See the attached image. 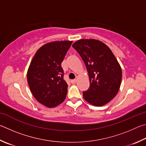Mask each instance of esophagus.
<instances>
[{
	"mask_svg": "<svg viewBox=\"0 0 146 146\" xmlns=\"http://www.w3.org/2000/svg\"><path fill=\"white\" fill-rule=\"evenodd\" d=\"M76 83V80H71V83L72 84H75Z\"/></svg>",
	"mask_w": 146,
	"mask_h": 146,
	"instance_id": "34e87169",
	"label": "esophagus"
}]
</instances>
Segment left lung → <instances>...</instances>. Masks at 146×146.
<instances>
[{
	"label": "left lung",
	"mask_w": 146,
	"mask_h": 146,
	"mask_svg": "<svg viewBox=\"0 0 146 146\" xmlns=\"http://www.w3.org/2000/svg\"><path fill=\"white\" fill-rule=\"evenodd\" d=\"M87 69L90 87L83 98L92 105L101 106L118 93L122 80L119 63L108 46L94 39H81L72 45Z\"/></svg>",
	"instance_id": "1"
}]
</instances>
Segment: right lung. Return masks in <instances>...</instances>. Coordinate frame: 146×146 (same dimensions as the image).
<instances>
[{"label": "right lung", "mask_w": 146, "mask_h": 146, "mask_svg": "<svg viewBox=\"0 0 146 146\" xmlns=\"http://www.w3.org/2000/svg\"><path fill=\"white\" fill-rule=\"evenodd\" d=\"M72 43L60 41L43 45L36 52L27 70V83L33 96L48 108L59 105L66 98L68 85L61 65Z\"/></svg>", "instance_id": "1"}]
</instances>
